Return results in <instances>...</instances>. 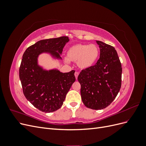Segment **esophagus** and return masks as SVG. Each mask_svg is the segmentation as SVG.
<instances>
[{"label": "esophagus", "mask_w": 146, "mask_h": 146, "mask_svg": "<svg viewBox=\"0 0 146 146\" xmlns=\"http://www.w3.org/2000/svg\"><path fill=\"white\" fill-rule=\"evenodd\" d=\"M74 75H75V77H76V79H77V77L78 76V72H75Z\"/></svg>", "instance_id": "esophagus-1"}]
</instances>
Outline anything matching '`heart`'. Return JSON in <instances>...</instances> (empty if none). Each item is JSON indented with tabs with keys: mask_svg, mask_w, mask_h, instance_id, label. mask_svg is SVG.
Wrapping results in <instances>:
<instances>
[{
	"mask_svg": "<svg viewBox=\"0 0 146 146\" xmlns=\"http://www.w3.org/2000/svg\"><path fill=\"white\" fill-rule=\"evenodd\" d=\"M99 55V48L96 44H77L69 48L67 52L68 58H66L65 61L67 63H69V60L77 63L79 68L85 69L94 65Z\"/></svg>",
	"mask_w": 146,
	"mask_h": 146,
	"instance_id": "1",
	"label": "heart"
}]
</instances>
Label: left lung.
<instances>
[{"mask_svg": "<svg viewBox=\"0 0 146 146\" xmlns=\"http://www.w3.org/2000/svg\"><path fill=\"white\" fill-rule=\"evenodd\" d=\"M100 58L95 65L82 70L78 76L81 98L86 107L102 110L116 98L121 86L122 66L113 46L96 41Z\"/></svg>", "mask_w": 146, "mask_h": 146, "instance_id": "1", "label": "left lung"}]
</instances>
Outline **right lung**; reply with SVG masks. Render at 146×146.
<instances>
[{"label": "right lung", "mask_w": 146, "mask_h": 146, "mask_svg": "<svg viewBox=\"0 0 146 146\" xmlns=\"http://www.w3.org/2000/svg\"><path fill=\"white\" fill-rule=\"evenodd\" d=\"M69 41L68 36L42 39L29 47L24 53L19 68L24 94L42 112L51 113L61 108L76 77L74 70L63 73L56 69H43L38 64V58L42 53H47L53 58L61 59L60 55Z\"/></svg>", "instance_id": "obj_1"}]
</instances>
